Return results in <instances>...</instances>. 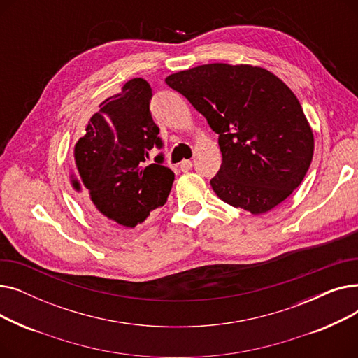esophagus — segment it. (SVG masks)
Here are the masks:
<instances>
[{
  "instance_id": "esophagus-1",
  "label": "esophagus",
  "mask_w": 358,
  "mask_h": 358,
  "mask_svg": "<svg viewBox=\"0 0 358 358\" xmlns=\"http://www.w3.org/2000/svg\"><path fill=\"white\" fill-rule=\"evenodd\" d=\"M192 166H193V162L190 161V159H184L181 164H180V169L181 171H189V169H192Z\"/></svg>"
}]
</instances>
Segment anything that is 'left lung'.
Wrapping results in <instances>:
<instances>
[{
  "instance_id": "obj_1",
  "label": "left lung",
  "mask_w": 358,
  "mask_h": 358,
  "mask_svg": "<svg viewBox=\"0 0 358 358\" xmlns=\"http://www.w3.org/2000/svg\"><path fill=\"white\" fill-rule=\"evenodd\" d=\"M165 83L219 135L222 165L210 180L220 200L252 215L271 210L305 178L313 134L293 91L252 65L208 64Z\"/></svg>"
}]
</instances>
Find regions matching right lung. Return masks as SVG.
Segmentation results:
<instances>
[{
  "instance_id": "add662e5",
  "label": "right lung",
  "mask_w": 358,
  "mask_h": 358,
  "mask_svg": "<svg viewBox=\"0 0 358 358\" xmlns=\"http://www.w3.org/2000/svg\"><path fill=\"white\" fill-rule=\"evenodd\" d=\"M150 99L152 88L145 80L127 81L100 104L75 143L72 185L104 227L135 228L171 192L174 173L162 165L164 155L145 165L149 150L162 148Z\"/></svg>"
}]
</instances>
